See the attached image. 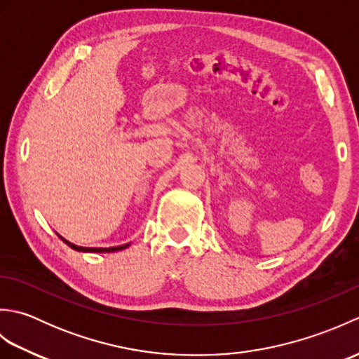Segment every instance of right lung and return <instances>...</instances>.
<instances>
[{
  "instance_id": "right-lung-1",
  "label": "right lung",
  "mask_w": 359,
  "mask_h": 359,
  "mask_svg": "<svg viewBox=\"0 0 359 359\" xmlns=\"http://www.w3.org/2000/svg\"><path fill=\"white\" fill-rule=\"evenodd\" d=\"M60 238H62V236H60ZM62 241L65 242V243H67V245H69L71 248H74V250H77V251H88V253H112V251H120V250H123V248H126V247H129V243H126V245H120V247H111V248H86V247H79V245H74V243H71L69 241H66V239H63L62 238Z\"/></svg>"
}]
</instances>
